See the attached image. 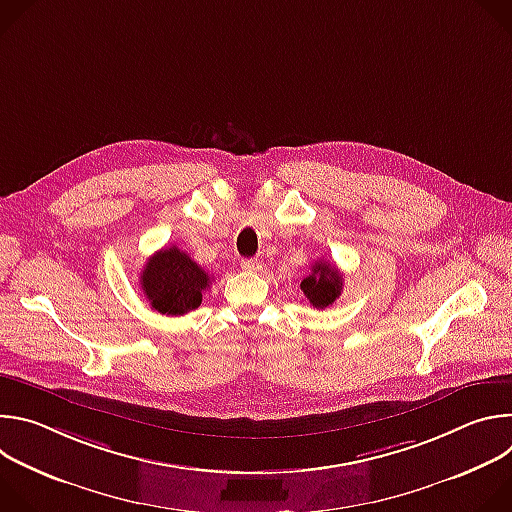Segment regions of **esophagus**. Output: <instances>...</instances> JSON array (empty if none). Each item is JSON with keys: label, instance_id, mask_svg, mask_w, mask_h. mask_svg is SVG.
Wrapping results in <instances>:
<instances>
[{"label": "esophagus", "instance_id": "34e87169", "mask_svg": "<svg viewBox=\"0 0 512 512\" xmlns=\"http://www.w3.org/2000/svg\"><path fill=\"white\" fill-rule=\"evenodd\" d=\"M241 267H243L245 271H259L261 263H259L257 259H243V261H241Z\"/></svg>", "mask_w": 512, "mask_h": 512}]
</instances>
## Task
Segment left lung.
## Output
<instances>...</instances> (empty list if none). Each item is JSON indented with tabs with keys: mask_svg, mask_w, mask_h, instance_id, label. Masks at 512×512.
<instances>
[{
	"mask_svg": "<svg viewBox=\"0 0 512 512\" xmlns=\"http://www.w3.org/2000/svg\"><path fill=\"white\" fill-rule=\"evenodd\" d=\"M300 287L314 308L324 310L332 306L336 298H340L342 275L328 261H316L312 265V273L304 277Z\"/></svg>",
	"mask_w": 512,
	"mask_h": 512,
	"instance_id": "1",
	"label": "left lung"
}]
</instances>
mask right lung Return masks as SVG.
Segmentation results:
<instances>
[{"label": "right lung", "mask_w": 512, "mask_h": 512, "mask_svg": "<svg viewBox=\"0 0 512 512\" xmlns=\"http://www.w3.org/2000/svg\"><path fill=\"white\" fill-rule=\"evenodd\" d=\"M141 289L150 306L166 316H184L202 304L208 273L178 247L154 253L141 271Z\"/></svg>", "instance_id": "1"}]
</instances>
